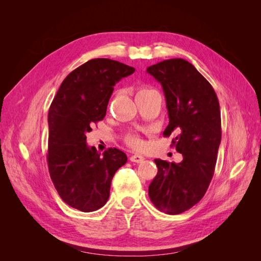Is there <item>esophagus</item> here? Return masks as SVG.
<instances>
[{
  "label": "esophagus",
  "instance_id": "obj_1",
  "mask_svg": "<svg viewBox=\"0 0 261 261\" xmlns=\"http://www.w3.org/2000/svg\"><path fill=\"white\" fill-rule=\"evenodd\" d=\"M129 160L132 162H135V163H141L145 160V158L143 155H140V154H133V155H130Z\"/></svg>",
  "mask_w": 261,
  "mask_h": 261
}]
</instances>
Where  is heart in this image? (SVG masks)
Wrapping results in <instances>:
<instances>
[{
  "label": "heart",
  "mask_w": 261,
  "mask_h": 261,
  "mask_svg": "<svg viewBox=\"0 0 261 261\" xmlns=\"http://www.w3.org/2000/svg\"><path fill=\"white\" fill-rule=\"evenodd\" d=\"M151 92H155V90L152 89V88H150V87H148V86H139L138 88H137L136 98L146 96V94H149V93H151ZM124 140H125L126 145H128L132 148L140 149V148H143V146H144L143 140H141L138 137V135H136L135 133L126 134L125 137H124Z\"/></svg>",
  "instance_id": "obj_1"
}]
</instances>
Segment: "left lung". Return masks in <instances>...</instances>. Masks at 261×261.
Segmentation results:
<instances>
[{
  "mask_svg": "<svg viewBox=\"0 0 261 261\" xmlns=\"http://www.w3.org/2000/svg\"><path fill=\"white\" fill-rule=\"evenodd\" d=\"M147 72L162 85L169 125L164 137L176 134L172 146L179 163L155 159L158 173L149 185L150 200L162 212L178 215L206 194L215 173L221 143V112L210 83L183 59L164 60Z\"/></svg>",
  "mask_w": 261,
  "mask_h": 261,
  "instance_id": "1",
  "label": "left lung"
}]
</instances>
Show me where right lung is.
<instances>
[{
    "label": "right lung",
    "mask_w": 261,
    "mask_h": 261,
    "mask_svg": "<svg viewBox=\"0 0 261 261\" xmlns=\"http://www.w3.org/2000/svg\"><path fill=\"white\" fill-rule=\"evenodd\" d=\"M135 68L110 59H93L69 73L49 109L48 167L62 200L91 212L109 199L115 172L127 162L120 149L99 153L86 144V134L107 113L113 87Z\"/></svg>",
    "instance_id": "right-lung-1"
}]
</instances>
